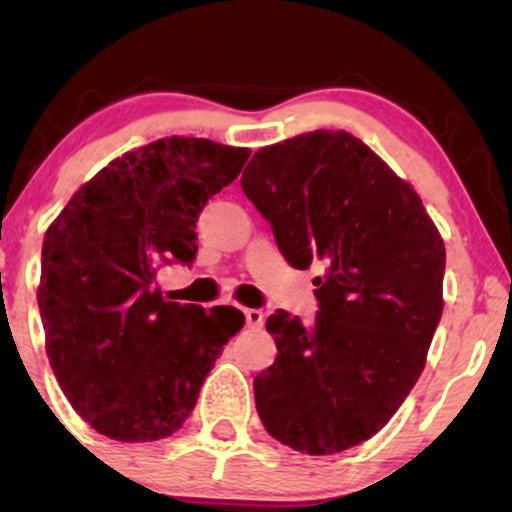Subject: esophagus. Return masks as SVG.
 <instances>
[{"mask_svg":"<svg viewBox=\"0 0 512 512\" xmlns=\"http://www.w3.org/2000/svg\"><path fill=\"white\" fill-rule=\"evenodd\" d=\"M245 322H248L250 327H262V325H264V315H262V310L245 308Z\"/></svg>","mask_w":512,"mask_h":512,"instance_id":"34e87169","label":"esophagus"}]
</instances>
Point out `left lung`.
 Wrapping results in <instances>:
<instances>
[{"instance_id": "left-lung-1", "label": "left lung", "mask_w": 512, "mask_h": 512, "mask_svg": "<svg viewBox=\"0 0 512 512\" xmlns=\"http://www.w3.org/2000/svg\"><path fill=\"white\" fill-rule=\"evenodd\" d=\"M296 269L322 260L320 313L269 315L255 404L279 443L334 455L373 438L419 380L443 315L445 245L414 187L354 134L315 129L257 151L240 178Z\"/></svg>"}]
</instances>
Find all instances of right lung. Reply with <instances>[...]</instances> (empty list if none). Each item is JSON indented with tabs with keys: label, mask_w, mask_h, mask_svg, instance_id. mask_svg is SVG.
<instances>
[{
	"label": "right lung",
	"mask_w": 512,
	"mask_h": 512,
	"mask_svg": "<svg viewBox=\"0 0 512 512\" xmlns=\"http://www.w3.org/2000/svg\"><path fill=\"white\" fill-rule=\"evenodd\" d=\"M250 149L166 137L127 151L84 182L43 240L38 308L52 373L103 436H173L245 315L166 301L163 264L197 255V219L238 178Z\"/></svg>",
	"instance_id": "obj_1"
}]
</instances>
